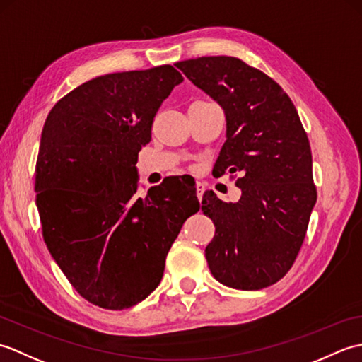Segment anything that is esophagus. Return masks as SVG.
<instances>
[{"instance_id": "esophagus-1", "label": "esophagus", "mask_w": 362, "mask_h": 362, "mask_svg": "<svg viewBox=\"0 0 362 362\" xmlns=\"http://www.w3.org/2000/svg\"><path fill=\"white\" fill-rule=\"evenodd\" d=\"M204 191H205V185L202 182H196V196L199 201H202V196H204Z\"/></svg>"}]
</instances>
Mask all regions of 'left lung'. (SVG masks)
I'll use <instances>...</instances> for the list:
<instances>
[{
    "label": "left lung",
    "instance_id": "8db88e82",
    "mask_svg": "<svg viewBox=\"0 0 362 362\" xmlns=\"http://www.w3.org/2000/svg\"><path fill=\"white\" fill-rule=\"evenodd\" d=\"M175 66L224 110L227 140L214 169L218 177L240 175L238 202L204 193L202 211L216 228L206 263L228 288L271 286L294 264L317 199L298 113L279 83L236 57H197Z\"/></svg>",
    "mask_w": 362,
    "mask_h": 362
}]
</instances>
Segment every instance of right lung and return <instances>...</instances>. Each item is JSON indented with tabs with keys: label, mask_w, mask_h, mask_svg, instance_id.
<instances>
[{
	"label": "right lung",
	"mask_w": 362,
	"mask_h": 362,
	"mask_svg": "<svg viewBox=\"0 0 362 362\" xmlns=\"http://www.w3.org/2000/svg\"><path fill=\"white\" fill-rule=\"evenodd\" d=\"M182 81L171 65L99 76L45 121L35 166L43 240L73 288L101 308L148 297L183 222L201 209L196 188L182 191L175 179L135 196L138 152Z\"/></svg>",
	"instance_id": "right-lung-1"
}]
</instances>
